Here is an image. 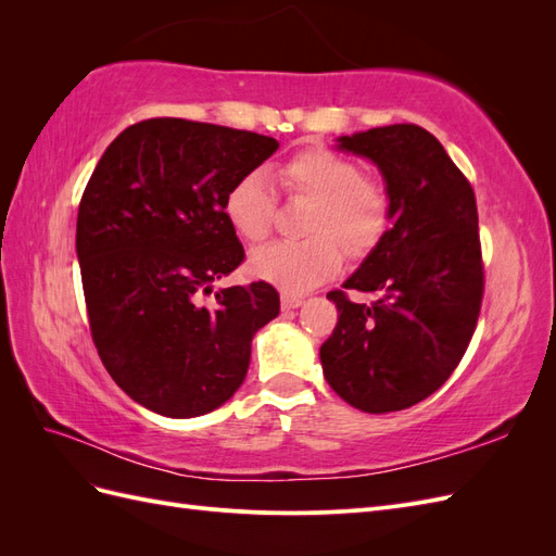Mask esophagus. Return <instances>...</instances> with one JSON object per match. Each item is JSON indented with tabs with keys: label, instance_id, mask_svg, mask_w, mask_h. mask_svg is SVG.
I'll return each mask as SVG.
<instances>
[{
	"label": "esophagus",
	"instance_id": "1",
	"mask_svg": "<svg viewBox=\"0 0 556 556\" xmlns=\"http://www.w3.org/2000/svg\"><path fill=\"white\" fill-rule=\"evenodd\" d=\"M301 304H304V301H301V296H296V294H290V292H282V294H280V306H282L285 311H294V308H299Z\"/></svg>",
	"mask_w": 556,
	"mask_h": 556
}]
</instances>
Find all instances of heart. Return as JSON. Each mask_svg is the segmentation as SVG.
Here are the masks:
<instances>
[{"label": "heart", "mask_w": 556, "mask_h": 556, "mask_svg": "<svg viewBox=\"0 0 556 556\" xmlns=\"http://www.w3.org/2000/svg\"><path fill=\"white\" fill-rule=\"evenodd\" d=\"M285 188L313 201L306 220L311 239L278 241L250 255V271L285 292H306L331 278L341 266V250L362 257L374 250L390 225V194L352 162L327 148L299 150L280 169ZM274 197L262 172H250L231 185L225 215L243 241L266 239L274 223Z\"/></svg>", "instance_id": "b5f03b06"}]
</instances>
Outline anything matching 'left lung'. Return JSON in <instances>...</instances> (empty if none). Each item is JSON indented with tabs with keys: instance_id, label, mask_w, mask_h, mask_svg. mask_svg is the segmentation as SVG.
Listing matches in <instances>:
<instances>
[{
	"instance_id": "8db88e82",
	"label": "left lung",
	"mask_w": 556,
	"mask_h": 556,
	"mask_svg": "<svg viewBox=\"0 0 556 556\" xmlns=\"http://www.w3.org/2000/svg\"><path fill=\"white\" fill-rule=\"evenodd\" d=\"M371 160L390 194L392 227L343 288L327 294L339 323L319 348L331 390L364 413H394L452 376L476 331L484 271L476 194L441 141L417 125L336 139Z\"/></svg>"
}]
</instances>
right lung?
<instances>
[{"label": "right lung", "mask_w": 556, "mask_h": 556, "mask_svg": "<svg viewBox=\"0 0 556 556\" xmlns=\"http://www.w3.org/2000/svg\"><path fill=\"white\" fill-rule=\"evenodd\" d=\"M276 150L255 131L153 117L97 162L76 223L83 294L99 357L143 408L176 419L220 408L245 380L252 336L278 317L262 280L201 304L245 257L225 197Z\"/></svg>", "instance_id": "obj_1"}]
</instances>
